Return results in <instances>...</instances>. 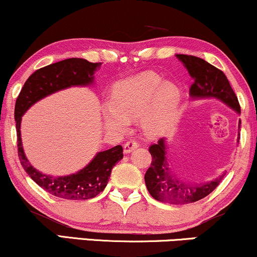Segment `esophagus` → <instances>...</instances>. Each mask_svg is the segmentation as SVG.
Returning <instances> with one entry per match:
<instances>
[{
	"instance_id": "esophagus-1",
	"label": "esophagus",
	"mask_w": 257,
	"mask_h": 257,
	"mask_svg": "<svg viewBox=\"0 0 257 257\" xmlns=\"http://www.w3.org/2000/svg\"><path fill=\"white\" fill-rule=\"evenodd\" d=\"M137 147H138L137 142H136L135 140H128L125 144H123V152H125L126 154L131 153L132 150L136 149Z\"/></svg>"
}]
</instances>
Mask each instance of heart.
Instances as JSON below:
<instances>
[{"label":"heart","mask_w":257,"mask_h":257,"mask_svg":"<svg viewBox=\"0 0 257 257\" xmlns=\"http://www.w3.org/2000/svg\"><path fill=\"white\" fill-rule=\"evenodd\" d=\"M179 99V89L173 83H165L154 72H143L117 81L103 116L108 126L123 131L127 128L128 119L142 115L146 134L158 136L176 113Z\"/></svg>","instance_id":"obj_1"}]
</instances>
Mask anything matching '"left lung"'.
<instances>
[{
	"mask_svg": "<svg viewBox=\"0 0 257 257\" xmlns=\"http://www.w3.org/2000/svg\"><path fill=\"white\" fill-rule=\"evenodd\" d=\"M178 59L188 68L194 83L190 86L191 97H215L221 99L238 113L240 105L227 78L221 69L204 61L203 59L192 55L178 54ZM152 154V164L148 168L144 180L149 194L155 200L171 204H189L204 198L215 190L226 173L210 183L192 184L188 180L180 179L171 171L166 158L165 140L149 147Z\"/></svg>",
	"mask_w": 257,
	"mask_h": 257,
	"instance_id": "left-lung-1",
	"label": "left lung"
}]
</instances>
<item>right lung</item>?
I'll use <instances>...</instances> for the list:
<instances>
[{
    "label": "right lung",
    "instance_id": "right-lung-1",
    "mask_svg": "<svg viewBox=\"0 0 257 257\" xmlns=\"http://www.w3.org/2000/svg\"><path fill=\"white\" fill-rule=\"evenodd\" d=\"M101 65V62H89L84 59L72 57L39 68L25 81L15 102L14 117L20 164L33 182L47 192L63 200H89L103 191L111 170L122 159V147L116 146L98 153L85 168L75 174L65 177L45 176L30 165L24 154L20 138L21 116L33 103L50 93L72 85H87L92 83L93 73Z\"/></svg>",
    "mask_w": 257,
    "mask_h": 257
}]
</instances>
